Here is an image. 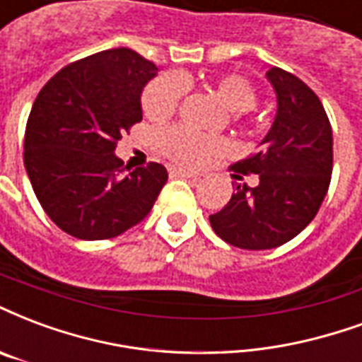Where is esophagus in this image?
I'll list each match as a JSON object with an SVG mask.
<instances>
[{"label": "esophagus", "mask_w": 362, "mask_h": 362, "mask_svg": "<svg viewBox=\"0 0 362 362\" xmlns=\"http://www.w3.org/2000/svg\"><path fill=\"white\" fill-rule=\"evenodd\" d=\"M168 170H170V176H174V178H195L197 176L194 170H188V168L182 167H170Z\"/></svg>", "instance_id": "esophagus-1"}]
</instances>
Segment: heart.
Segmentation results:
<instances>
[{
    "label": "heart",
    "instance_id": "obj_1",
    "mask_svg": "<svg viewBox=\"0 0 362 362\" xmlns=\"http://www.w3.org/2000/svg\"><path fill=\"white\" fill-rule=\"evenodd\" d=\"M211 90L228 107L232 113H245L257 103V92L253 84L242 74H222L211 82ZM184 95V78L174 74H163L147 86L141 107L147 119L165 120L176 111ZM160 149L174 159L186 163H199L213 151H218L222 141L218 138L203 136L186 128H167L157 136Z\"/></svg>",
    "mask_w": 362,
    "mask_h": 362
}]
</instances>
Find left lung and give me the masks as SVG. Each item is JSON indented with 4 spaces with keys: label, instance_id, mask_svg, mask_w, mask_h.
Here are the masks:
<instances>
[{
    "label": "left lung",
    "instance_id": "obj_1",
    "mask_svg": "<svg viewBox=\"0 0 362 362\" xmlns=\"http://www.w3.org/2000/svg\"><path fill=\"white\" fill-rule=\"evenodd\" d=\"M264 76L276 93V115L259 149L234 167L259 174V184H238L209 216L218 238L253 251L296 238L318 213L332 176V127L317 93L278 66H267Z\"/></svg>",
    "mask_w": 362,
    "mask_h": 362
}]
</instances>
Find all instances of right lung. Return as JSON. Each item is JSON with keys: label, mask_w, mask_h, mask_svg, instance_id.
Wrapping results in <instances>:
<instances>
[{"label": "right lung", "mask_w": 362, "mask_h": 362, "mask_svg": "<svg viewBox=\"0 0 362 362\" xmlns=\"http://www.w3.org/2000/svg\"><path fill=\"white\" fill-rule=\"evenodd\" d=\"M159 69L127 47L61 69L42 88L24 134V168L47 216L78 240L136 226L168 180L167 168L124 167L122 132L141 120V93Z\"/></svg>", "instance_id": "add662e5"}]
</instances>
